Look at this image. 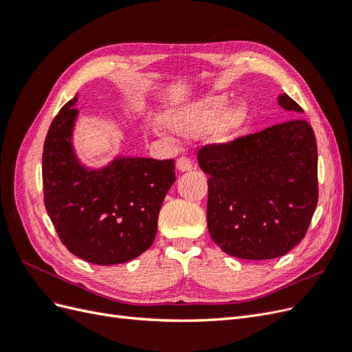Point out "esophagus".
<instances>
[{
  "label": "esophagus",
  "instance_id": "34e87169",
  "mask_svg": "<svg viewBox=\"0 0 352 352\" xmlns=\"http://www.w3.org/2000/svg\"><path fill=\"white\" fill-rule=\"evenodd\" d=\"M176 167H177L179 172H189V170H192L194 164H192V162H190V158L182 155L180 158H177Z\"/></svg>",
  "mask_w": 352,
  "mask_h": 352
}]
</instances>
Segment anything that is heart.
<instances>
[{"instance_id":"1","label":"heart","mask_w":352,"mask_h":352,"mask_svg":"<svg viewBox=\"0 0 352 352\" xmlns=\"http://www.w3.org/2000/svg\"><path fill=\"white\" fill-rule=\"evenodd\" d=\"M226 100L223 97H207L194 101L185 107H179L166 116V124L173 133L192 138L211 129L217 142L228 144L235 141L250 119V105L238 101L225 109Z\"/></svg>"}]
</instances>
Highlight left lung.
Wrapping results in <instances>:
<instances>
[{
	"label": "left lung",
	"mask_w": 352,
	"mask_h": 352,
	"mask_svg": "<svg viewBox=\"0 0 352 352\" xmlns=\"http://www.w3.org/2000/svg\"><path fill=\"white\" fill-rule=\"evenodd\" d=\"M278 101L302 113L286 94ZM198 164L210 176L207 225L221 251L272 260L305 236L318 199L316 136L305 120L201 146Z\"/></svg>",
	"instance_id": "8db88e82"
}]
</instances>
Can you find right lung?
<instances>
[{
	"mask_svg": "<svg viewBox=\"0 0 352 352\" xmlns=\"http://www.w3.org/2000/svg\"><path fill=\"white\" fill-rule=\"evenodd\" d=\"M78 97L51 122L42 153L48 216L66 248L98 265L131 261L151 247L158 212L176 180L175 160L117 157L101 168L80 164L72 135Z\"/></svg>",
	"mask_w": 352,
	"mask_h": 352,
	"instance_id": "right-lung-1",
	"label": "right lung"
}]
</instances>
